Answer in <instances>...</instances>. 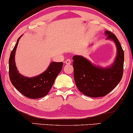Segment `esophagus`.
<instances>
[{
    "mask_svg": "<svg viewBox=\"0 0 133 133\" xmlns=\"http://www.w3.org/2000/svg\"><path fill=\"white\" fill-rule=\"evenodd\" d=\"M65 64H67V65H70L71 64V60L69 59H66L65 61Z\"/></svg>",
    "mask_w": 133,
    "mask_h": 133,
    "instance_id": "1",
    "label": "esophagus"
}]
</instances>
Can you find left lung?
Listing matches in <instances>:
<instances>
[{
    "label": "left lung",
    "mask_w": 133,
    "mask_h": 133,
    "mask_svg": "<svg viewBox=\"0 0 133 133\" xmlns=\"http://www.w3.org/2000/svg\"><path fill=\"white\" fill-rule=\"evenodd\" d=\"M107 39H112L117 52L115 62L110 68L103 69L92 65L86 58L74 56V77L77 88L82 94L91 97H103L116 87L121 80L124 66V51L116 36L106 30Z\"/></svg>",
    "instance_id": "1"
}]
</instances>
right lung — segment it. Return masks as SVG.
<instances>
[{
	"label": "right lung",
	"instance_id": "add662e5",
	"mask_svg": "<svg viewBox=\"0 0 133 133\" xmlns=\"http://www.w3.org/2000/svg\"><path fill=\"white\" fill-rule=\"evenodd\" d=\"M10 53L9 61V78L12 85L21 94L30 99H37L46 96L55 79L61 71L63 62H51L45 72L34 77H27L20 74L15 64L14 56L19 39Z\"/></svg>",
	"mask_w": 133,
	"mask_h": 133
}]
</instances>
